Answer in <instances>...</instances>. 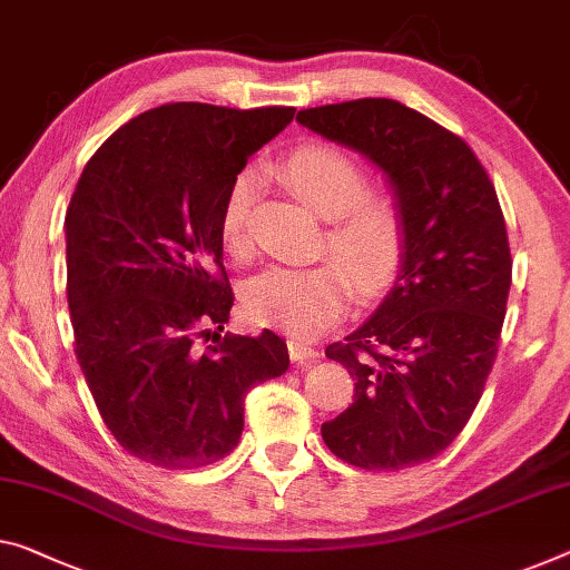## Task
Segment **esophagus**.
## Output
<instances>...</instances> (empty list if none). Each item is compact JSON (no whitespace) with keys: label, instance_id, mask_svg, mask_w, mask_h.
I'll use <instances>...</instances> for the list:
<instances>
[{"label":"esophagus","instance_id":"1","mask_svg":"<svg viewBox=\"0 0 570 570\" xmlns=\"http://www.w3.org/2000/svg\"><path fill=\"white\" fill-rule=\"evenodd\" d=\"M287 352H291V358L297 364H305V362H313V358H318V352H315V348L305 346L303 341H297V338L287 341Z\"/></svg>","mask_w":570,"mask_h":570}]
</instances>
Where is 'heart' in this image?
<instances>
[{"instance_id": "obj_1", "label": "heart", "mask_w": 570, "mask_h": 570, "mask_svg": "<svg viewBox=\"0 0 570 570\" xmlns=\"http://www.w3.org/2000/svg\"><path fill=\"white\" fill-rule=\"evenodd\" d=\"M285 186L326 218V247L336 262L315 267H273L244 291V313L259 326H275L311 338L331 326L352 303V279L362 295H374L395 277L405 252V214L387 190H372L364 165L328 142H308L279 163ZM255 180L239 175L224 198L218 236L226 255L249 257L247 218Z\"/></svg>"}]
</instances>
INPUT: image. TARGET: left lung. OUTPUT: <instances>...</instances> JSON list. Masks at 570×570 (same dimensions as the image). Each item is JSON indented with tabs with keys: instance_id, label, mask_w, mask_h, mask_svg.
<instances>
[{
	"instance_id": "left-lung-1",
	"label": "left lung",
	"mask_w": 570,
	"mask_h": 570,
	"mask_svg": "<svg viewBox=\"0 0 570 570\" xmlns=\"http://www.w3.org/2000/svg\"><path fill=\"white\" fill-rule=\"evenodd\" d=\"M297 121L374 163L405 214L395 285L326 348L354 376V402L321 435L358 469L431 461L469 423L497 358L512 283L497 190L459 135L400 101L326 104Z\"/></svg>"
}]
</instances>
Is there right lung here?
Listing matches in <instances>:
<instances>
[{
	"instance_id": "right-lung-1",
	"label": "right lung",
	"mask_w": 570,
	"mask_h": 570,
	"mask_svg": "<svg viewBox=\"0 0 570 570\" xmlns=\"http://www.w3.org/2000/svg\"><path fill=\"white\" fill-rule=\"evenodd\" d=\"M293 107L178 101L139 114L86 163L66 214L76 356L125 451L163 469L229 456L244 397L291 366L273 331L222 336L234 293L224 198ZM215 346L199 348V341Z\"/></svg>"
}]
</instances>
